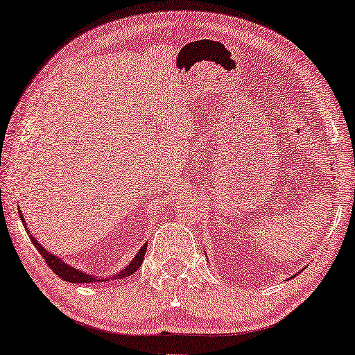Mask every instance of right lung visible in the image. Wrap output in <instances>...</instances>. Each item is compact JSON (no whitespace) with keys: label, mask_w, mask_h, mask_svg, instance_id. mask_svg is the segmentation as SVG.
I'll return each mask as SVG.
<instances>
[{"label":"right lung","mask_w":355,"mask_h":355,"mask_svg":"<svg viewBox=\"0 0 355 355\" xmlns=\"http://www.w3.org/2000/svg\"><path fill=\"white\" fill-rule=\"evenodd\" d=\"M19 216H21V220H23V224H24V229L28 230V235H29V238H31V241H32V244L35 245V249L40 252V255H42L43 258H44V261H46V264H48L51 269H52V272L55 273V275H58L60 278L62 279H64V282H69V283H96V282H114V279H120V278H126V277H130V275H132V273H135L139 267H140V264L144 263V257H145V253H146V244L142 247V249H140L139 252H137V255L132 258V261L131 263L125 267V269H122L120 270L119 273H114V275H110V277H106V278H102V277H94V275H88V273H85V272H82V270H78V269H76V267H72V266H69L68 263H64L63 259H60V258H57L55 255H52L51 252H48L44 249V247L38 243V241L32 236V233L29 232V229H28V225H26V223H24V219H23V213H21V210H19Z\"/></svg>","instance_id":"1"}]
</instances>
